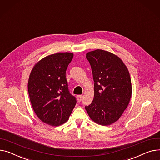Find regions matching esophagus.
Instances as JSON below:
<instances>
[{"label": "esophagus", "instance_id": "esophagus-1", "mask_svg": "<svg viewBox=\"0 0 160 160\" xmlns=\"http://www.w3.org/2000/svg\"><path fill=\"white\" fill-rule=\"evenodd\" d=\"M82 98H83V96L82 95H78L77 96V99H78V102H80L82 100Z\"/></svg>", "mask_w": 160, "mask_h": 160}]
</instances>
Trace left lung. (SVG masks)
<instances>
[{
	"label": "left lung",
	"instance_id": "1",
	"mask_svg": "<svg viewBox=\"0 0 160 160\" xmlns=\"http://www.w3.org/2000/svg\"><path fill=\"white\" fill-rule=\"evenodd\" d=\"M86 58L94 85L93 100L85 108L95 123L111 125L119 120L129 103L132 95L129 72L120 57L107 51L88 52Z\"/></svg>",
	"mask_w": 160,
	"mask_h": 160
}]
</instances>
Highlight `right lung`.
I'll return each mask as SVG.
<instances>
[{"mask_svg":"<svg viewBox=\"0 0 160 160\" xmlns=\"http://www.w3.org/2000/svg\"><path fill=\"white\" fill-rule=\"evenodd\" d=\"M73 57L72 52H57L37 62L28 80L32 107L43 122L58 126L66 122L77 100L69 92L66 71Z\"/></svg>","mask_w":160,"mask_h":160,"instance_id":"right-lung-1","label":"right lung"}]
</instances>
